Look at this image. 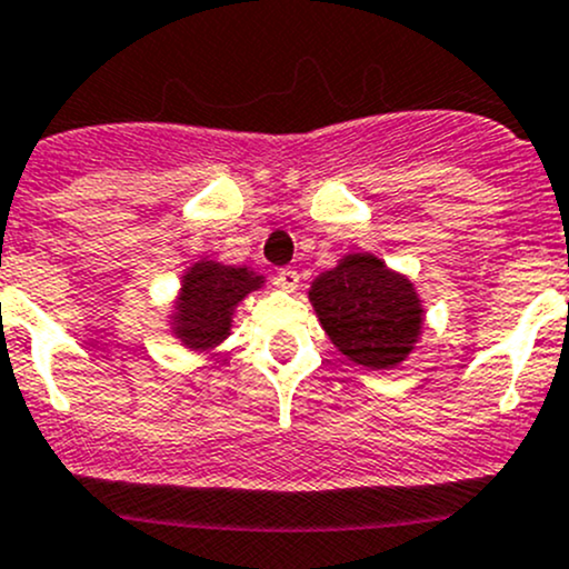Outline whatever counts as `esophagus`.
<instances>
[{
  "label": "esophagus",
  "instance_id": "1",
  "mask_svg": "<svg viewBox=\"0 0 569 569\" xmlns=\"http://www.w3.org/2000/svg\"><path fill=\"white\" fill-rule=\"evenodd\" d=\"M274 283H278L283 291H297V286H300V272L291 267L278 269V274H274Z\"/></svg>",
  "mask_w": 569,
  "mask_h": 569
}]
</instances>
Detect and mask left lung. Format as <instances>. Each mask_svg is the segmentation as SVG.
Here are the masks:
<instances>
[{
    "label": "left lung",
    "mask_w": 569,
    "mask_h": 569,
    "mask_svg": "<svg viewBox=\"0 0 569 569\" xmlns=\"http://www.w3.org/2000/svg\"><path fill=\"white\" fill-rule=\"evenodd\" d=\"M308 300L335 349L368 370L400 368L426 327V305L409 274L368 250H349L316 274Z\"/></svg>",
    "instance_id": "8db88e82"
}]
</instances>
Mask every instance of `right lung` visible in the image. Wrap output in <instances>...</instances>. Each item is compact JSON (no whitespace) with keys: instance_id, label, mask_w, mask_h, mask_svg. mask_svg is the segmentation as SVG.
<instances>
[{"instance_id":"obj_1","label":"right lung","mask_w":569,"mask_h":569,"mask_svg":"<svg viewBox=\"0 0 569 569\" xmlns=\"http://www.w3.org/2000/svg\"><path fill=\"white\" fill-rule=\"evenodd\" d=\"M267 274L248 264H223L209 256H199L188 264L179 280V289L166 327L182 349L212 357L229 340L234 313L244 297L261 291Z\"/></svg>"}]
</instances>
